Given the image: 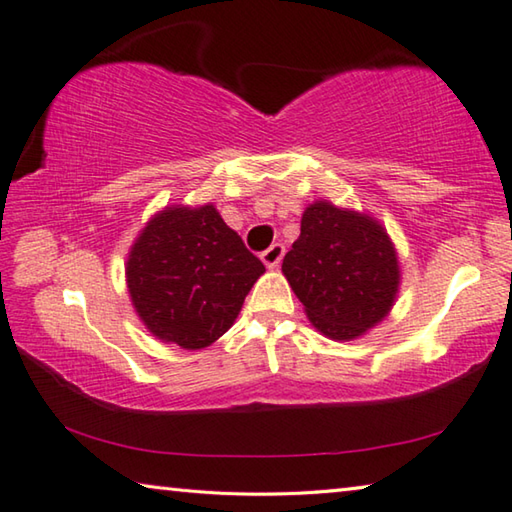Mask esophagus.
<instances>
[{"label":"esophagus","mask_w":512,"mask_h":512,"mask_svg":"<svg viewBox=\"0 0 512 512\" xmlns=\"http://www.w3.org/2000/svg\"><path fill=\"white\" fill-rule=\"evenodd\" d=\"M284 257V246L282 244H273L271 248H266L262 253V262L266 264V268H277Z\"/></svg>","instance_id":"1"}]
</instances>
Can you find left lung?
<instances>
[{
	"label": "left lung",
	"mask_w": 512,
	"mask_h": 512,
	"mask_svg": "<svg viewBox=\"0 0 512 512\" xmlns=\"http://www.w3.org/2000/svg\"><path fill=\"white\" fill-rule=\"evenodd\" d=\"M282 273L314 327L336 341L357 339L384 320L400 287L395 246L379 221L327 201L302 214Z\"/></svg>",
	"instance_id": "8db88e82"
}]
</instances>
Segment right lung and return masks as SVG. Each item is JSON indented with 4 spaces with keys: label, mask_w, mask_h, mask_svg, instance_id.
<instances>
[{
    "label": "right lung",
    "mask_w": 512,
    "mask_h": 512,
    "mask_svg": "<svg viewBox=\"0 0 512 512\" xmlns=\"http://www.w3.org/2000/svg\"><path fill=\"white\" fill-rule=\"evenodd\" d=\"M264 264L214 205L164 207L126 262L133 307L153 336L185 350L212 345L235 323Z\"/></svg>",
    "instance_id": "obj_1"
}]
</instances>
